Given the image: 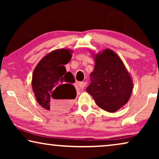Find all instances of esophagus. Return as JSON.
Masks as SVG:
<instances>
[{
    "label": "esophagus",
    "mask_w": 159,
    "mask_h": 159,
    "mask_svg": "<svg viewBox=\"0 0 159 159\" xmlns=\"http://www.w3.org/2000/svg\"><path fill=\"white\" fill-rule=\"evenodd\" d=\"M86 84H87V82H79V83H78V88H79L80 90H83L84 87L86 86Z\"/></svg>",
    "instance_id": "34e87169"
}]
</instances>
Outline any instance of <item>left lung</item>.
Listing matches in <instances>:
<instances>
[{
	"label": "left lung",
	"mask_w": 159,
	"mask_h": 159,
	"mask_svg": "<svg viewBox=\"0 0 159 159\" xmlns=\"http://www.w3.org/2000/svg\"><path fill=\"white\" fill-rule=\"evenodd\" d=\"M93 52L92 51V53ZM95 60L92 82L86 90L102 109L115 112L131 96L133 82L120 57L109 48L92 54Z\"/></svg>",
	"instance_id": "1"
}]
</instances>
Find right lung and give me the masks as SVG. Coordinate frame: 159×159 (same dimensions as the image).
<instances>
[{
    "instance_id": "obj_1",
    "label": "right lung",
    "mask_w": 159,
    "mask_h": 159,
    "mask_svg": "<svg viewBox=\"0 0 159 159\" xmlns=\"http://www.w3.org/2000/svg\"><path fill=\"white\" fill-rule=\"evenodd\" d=\"M71 49H56L46 54L37 64L32 74V87L37 101L43 108L56 113L64 112L77 95L69 82L64 65L70 61Z\"/></svg>"
}]
</instances>
